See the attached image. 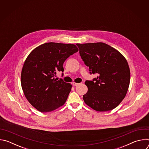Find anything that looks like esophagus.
I'll return each instance as SVG.
<instances>
[{
    "instance_id": "obj_1",
    "label": "esophagus",
    "mask_w": 149,
    "mask_h": 149,
    "mask_svg": "<svg viewBox=\"0 0 149 149\" xmlns=\"http://www.w3.org/2000/svg\"><path fill=\"white\" fill-rule=\"evenodd\" d=\"M79 84H80V83H77V82H72V85L74 86H79Z\"/></svg>"
}]
</instances>
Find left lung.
Masks as SVG:
<instances>
[{
	"mask_svg": "<svg viewBox=\"0 0 149 149\" xmlns=\"http://www.w3.org/2000/svg\"><path fill=\"white\" fill-rule=\"evenodd\" d=\"M76 45L90 74L97 75L92 81L85 82L88 92L83 95L84 102L97 111L115 109L124 98L129 87L128 62L117 50L102 42Z\"/></svg>",
	"mask_w": 149,
	"mask_h": 149,
	"instance_id": "left-lung-1",
	"label": "left lung"
}]
</instances>
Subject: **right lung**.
Masks as SVG:
<instances>
[{
  "instance_id": "1",
  "label": "right lung",
  "mask_w": 149,
  "mask_h": 149,
  "mask_svg": "<svg viewBox=\"0 0 149 149\" xmlns=\"http://www.w3.org/2000/svg\"><path fill=\"white\" fill-rule=\"evenodd\" d=\"M78 51L74 44L48 42L28 56L21 72V86L26 99L38 111L50 112L65 102L72 86L54 77L63 71V62Z\"/></svg>"
}]
</instances>
